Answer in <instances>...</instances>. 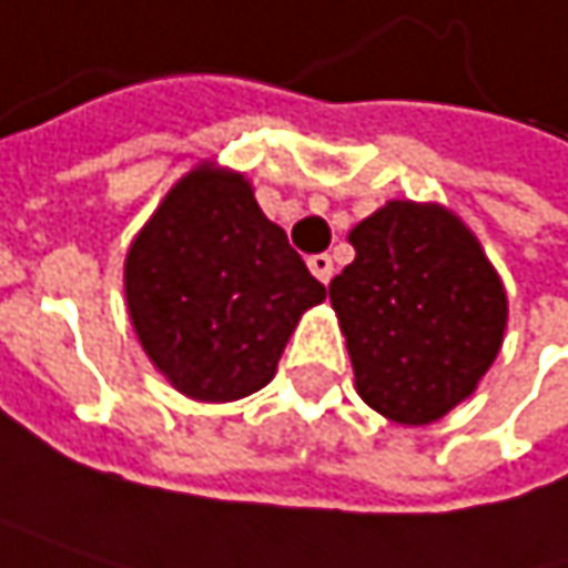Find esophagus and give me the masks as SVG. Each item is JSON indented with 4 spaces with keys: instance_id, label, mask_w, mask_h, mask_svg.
Listing matches in <instances>:
<instances>
[{
    "instance_id": "obj_1",
    "label": "esophagus",
    "mask_w": 568,
    "mask_h": 568,
    "mask_svg": "<svg viewBox=\"0 0 568 568\" xmlns=\"http://www.w3.org/2000/svg\"><path fill=\"white\" fill-rule=\"evenodd\" d=\"M306 264H310V271H313V277H316V281L329 284V277H333V271H336L329 255H310V258H306Z\"/></svg>"
}]
</instances>
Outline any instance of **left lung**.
<instances>
[{
  "mask_svg": "<svg viewBox=\"0 0 568 568\" xmlns=\"http://www.w3.org/2000/svg\"><path fill=\"white\" fill-rule=\"evenodd\" d=\"M355 262L329 284L358 397L424 426L485 378L505 343L507 294L466 223L439 203L387 200L348 232Z\"/></svg>",
  "mask_w": 568,
  "mask_h": 568,
  "instance_id": "obj_1",
  "label": "left lung"
}]
</instances>
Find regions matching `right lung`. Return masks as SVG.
<instances>
[{
    "mask_svg": "<svg viewBox=\"0 0 568 568\" xmlns=\"http://www.w3.org/2000/svg\"><path fill=\"white\" fill-rule=\"evenodd\" d=\"M326 297L235 171L200 164L171 186L125 255L144 355L206 404L264 387L304 310Z\"/></svg>",
    "mask_w": 568,
    "mask_h": 568,
    "instance_id": "add662e5",
    "label": "right lung"
}]
</instances>
